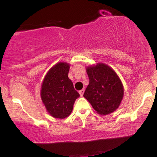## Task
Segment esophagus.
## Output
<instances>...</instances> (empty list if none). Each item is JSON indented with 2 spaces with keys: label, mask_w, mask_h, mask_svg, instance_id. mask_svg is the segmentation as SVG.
I'll return each mask as SVG.
<instances>
[{
  "label": "esophagus",
  "mask_w": 157,
  "mask_h": 157,
  "mask_svg": "<svg viewBox=\"0 0 157 157\" xmlns=\"http://www.w3.org/2000/svg\"><path fill=\"white\" fill-rule=\"evenodd\" d=\"M84 89H82V90H80V91H79V93H80V96L81 97H82V95H83V94H84Z\"/></svg>",
  "instance_id": "34e87169"
}]
</instances>
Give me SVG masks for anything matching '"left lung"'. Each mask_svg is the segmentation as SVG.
<instances>
[{
  "label": "left lung",
  "instance_id": "8db88e82",
  "mask_svg": "<svg viewBox=\"0 0 157 157\" xmlns=\"http://www.w3.org/2000/svg\"><path fill=\"white\" fill-rule=\"evenodd\" d=\"M86 72L89 84L83 97L99 114L113 112L119 108L124 95L120 77L113 68L102 63L86 67Z\"/></svg>",
  "mask_w": 157,
  "mask_h": 157
}]
</instances>
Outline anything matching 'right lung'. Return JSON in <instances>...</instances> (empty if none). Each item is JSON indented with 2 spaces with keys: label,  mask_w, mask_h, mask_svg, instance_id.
I'll use <instances>...</instances> for the list:
<instances>
[{
  "label": "right lung",
  "mask_w": 157,
  "mask_h": 157,
  "mask_svg": "<svg viewBox=\"0 0 157 157\" xmlns=\"http://www.w3.org/2000/svg\"><path fill=\"white\" fill-rule=\"evenodd\" d=\"M69 68V63H57L48 70L41 85V100L47 112L55 118L69 116L80 97L68 77Z\"/></svg>",
  "instance_id": "add662e5"
}]
</instances>
